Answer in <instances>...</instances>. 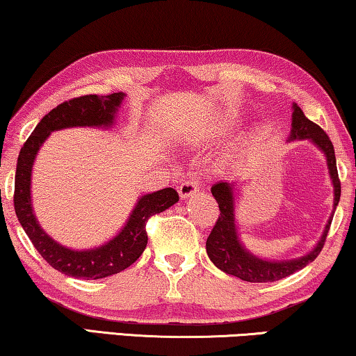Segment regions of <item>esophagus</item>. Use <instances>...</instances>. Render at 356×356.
Here are the masks:
<instances>
[{"mask_svg":"<svg viewBox=\"0 0 356 356\" xmlns=\"http://www.w3.org/2000/svg\"><path fill=\"white\" fill-rule=\"evenodd\" d=\"M177 190H179V195H180V198H188V197H192L193 193H197V190H198V180L197 179H187L185 180V182H182L177 187Z\"/></svg>","mask_w":356,"mask_h":356,"instance_id":"34e87169","label":"esophagus"}]
</instances>
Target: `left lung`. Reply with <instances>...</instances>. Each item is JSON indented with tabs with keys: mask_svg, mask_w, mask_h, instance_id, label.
<instances>
[{
	"mask_svg": "<svg viewBox=\"0 0 356 356\" xmlns=\"http://www.w3.org/2000/svg\"><path fill=\"white\" fill-rule=\"evenodd\" d=\"M289 140H312L314 145L324 153L327 159L329 176L332 179L334 185V211L340 200V180L337 172V163H335L334 145L330 142L327 134L318 126L309 121L305 116L302 109L293 103V114H292V132H290ZM213 197L216 198L219 204L221 216L218 218L216 224L207 238V253L211 261L216 264V268L221 269L226 274L247 280V282H274V280L284 279L290 274L300 271L316 259L321 253L326 242L332 216L330 214L326 229L319 238L316 247L305 257L289 259V261H269L254 257L247 248L240 243L237 227H235V198H234V187L229 182H218L211 187Z\"/></svg>",
	"mask_w": 356,
	"mask_h": 356,
	"instance_id": "8db88e82",
	"label": "left lung"
}]
</instances>
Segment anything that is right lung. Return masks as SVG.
Segmentation results:
<instances>
[{"label":"right lung","instance_id":"obj_1","mask_svg":"<svg viewBox=\"0 0 356 356\" xmlns=\"http://www.w3.org/2000/svg\"><path fill=\"white\" fill-rule=\"evenodd\" d=\"M124 97L126 95L122 92L103 97L83 95L58 104L37 124L19 153L14 182V209L17 219L44 261L66 276L90 280L124 271L137 261L147 247L148 235L145 226L148 219L153 214L166 211L169 207L179 202V193L171 187L143 195L138 198L121 232L108 243L90 250L63 247L40 227L30 198L32 168L40 147L54 130L67 127H111Z\"/></svg>","mask_w":356,"mask_h":356}]
</instances>
